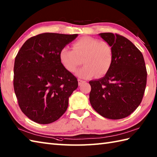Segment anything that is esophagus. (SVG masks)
<instances>
[{
    "label": "esophagus",
    "instance_id": "esophagus-1",
    "mask_svg": "<svg viewBox=\"0 0 157 157\" xmlns=\"http://www.w3.org/2000/svg\"><path fill=\"white\" fill-rule=\"evenodd\" d=\"M85 82H86V81L82 80V79H78V84H79V86L82 85V84H83V83H85Z\"/></svg>",
    "mask_w": 157,
    "mask_h": 157
}]
</instances>
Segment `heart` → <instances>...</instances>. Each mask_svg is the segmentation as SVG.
I'll list each match as a JSON object with an SVG mask.
<instances>
[{
    "label": "heart",
    "instance_id": "heart-1",
    "mask_svg": "<svg viewBox=\"0 0 157 157\" xmlns=\"http://www.w3.org/2000/svg\"><path fill=\"white\" fill-rule=\"evenodd\" d=\"M73 50L65 46L59 52L61 64L69 72H74L81 65L83 59L84 66L78 70L76 75L87 79L96 74L102 77L111 69L114 54L112 46L107 42L84 36L73 43Z\"/></svg>",
    "mask_w": 157,
    "mask_h": 157
}]
</instances>
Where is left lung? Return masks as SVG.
<instances>
[{
  "label": "left lung",
  "instance_id": "obj_1",
  "mask_svg": "<svg viewBox=\"0 0 157 157\" xmlns=\"http://www.w3.org/2000/svg\"><path fill=\"white\" fill-rule=\"evenodd\" d=\"M98 35L112 46L114 59L105 77L89 82L90 102L105 118H125L137 109L144 96L147 79L144 59L124 36L109 32Z\"/></svg>",
  "mask_w": 157,
  "mask_h": 157
}]
</instances>
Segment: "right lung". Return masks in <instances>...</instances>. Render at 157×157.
<instances>
[{
    "label": "right lung",
    "instance_id": "obj_1",
    "mask_svg": "<svg viewBox=\"0 0 157 157\" xmlns=\"http://www.w3.org/2000/svg\"><path fill=\"white\" fill-rule=\"evenodd\" d=\"M78 34L44 33L26 40L15 59L13 87L21 111L33 121L48 124L68 107L78 79L59 59L61 49Z\"/></svg>",
    "mask_w": 157,
    "mask_h": 157
}]
</instances>
